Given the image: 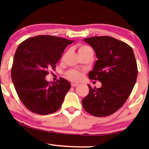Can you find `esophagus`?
<instances>
[{"label":"esophagus","mask_w":149,"mask_h":149,"mask_svg":"<svg viewBox=\"0 0 149 149\" xmlns=\"http://www.w3.org/2000/svg\"><path fill=\"white\" fill-rule=\"evenodd\" d=\"M77 86H79V84H78V83H71V86L72 87Z\"/></svg>","instance_id":"34e87169"}]
</instances>
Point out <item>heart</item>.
I'll return each instance as SVG.
<instances>
[{"mask_svg": "<svg viewBox=\"0 0 149 149\" xmlns=\"http://www.w3.org/2000/svg\"><path fill=\"white\" fill-rule=\"evenodd\" d=\"M87 51H91L93 52L92 49L90 47L86 45H81L79 48V53H82V52H87ZM66 77L70 81H78L80 78V73L76 70H70L66 72L65 74Z\"/></svg>", "mask_w": 149, "mask_h": 149, "instance_id": "1", "label": "heart"}]
</instances>
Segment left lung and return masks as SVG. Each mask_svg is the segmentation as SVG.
Segmentation results:
<instances>
[{
	"label": "left lung",
	"instance_id": "left-lung-1",
	"mask_svg": "<svg viewBox=\"0 0 149 149\" xmlns=\"http://www.w3.org/2000/svg\"><path fill=\"white\" fill-rule=\"evenodd\" d=\"M84 40L92 47L98 59L88 77L101 82L102 86L88 85L89 92L82 105L94 116H109L124 104L136 84L138 68L134 52L125 42L109 36Z\"/></svg>",
	"mask_w": 149,
	"mask_h": 149
}]
</instances>
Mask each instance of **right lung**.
Returning a JSON list of instances; mask_svg holds the SVG:
<instances>
[{"label": "right lung", "instance_id": "right-lung-1", "mask_svg": "<svg viewBox=\"0 0 149 149\" xmlns=\"http://www.w3.org/2000/svg\"><path fill=\"white\" fill-rule=\"evenodd\" d=\"M73 42L55 36L39 35L18 46L11 68L12 81L22 102L32 112L49 115L62 105L70 88V82L61 78L50 84L45 76L49 69L55 68L64 49Z\"/></svg>", "mask_w": 149, "mask_h": 149}]
</instances>
